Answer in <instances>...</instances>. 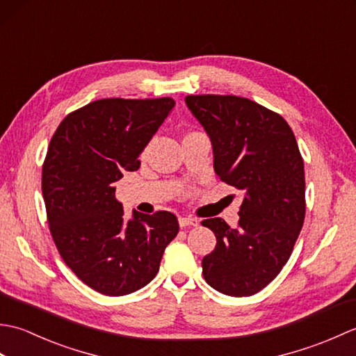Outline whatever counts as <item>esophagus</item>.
<instances>
[{"mask_svg": "<svg viewBox=\"0 0 356 356\" xmlns=\"http://www.w3.org/2000/svg\"><path fill=\"white\" fill-rule=\"evenodd\" d=\"M179 225L180 228H185V226H197L199 222L193 217H179Z\"/></svg>", "mask_w": 356, "mask_h": 356, "instance_id": "1", "label": "esophagus"}]
</instances>
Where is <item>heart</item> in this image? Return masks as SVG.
Here are the masks:
<instances>
[{
	"instance_id": "b5f03b06",
	"label": "heart",
	"mask_w": 356,
	"mask_h": 356,
	"mask_svg": "<svg viewBox=\"0 0 356 356\" xmlns=\"http://www.w3.org/2000/svg\"><path fill=\"white\" fill-rule=\"evenodd\" d=\"M143 154H145V153H143Z\"/></svg>"
}]
</instances>
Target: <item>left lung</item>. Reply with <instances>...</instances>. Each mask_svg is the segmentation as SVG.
I'll use <instances>...</instances> for the list:
<instances>
[{
	"label": "left lung",
	"mask_w": 356,
	"mask_h": 356,
	"mask_svg": "<svg viewBox=\"0 0 356 356\" xmlns=\"http://www.w3.org/2000/svg\"><path fill=\"white\" fill-rule=\"evenodd\" d=\"M185 101L213 142L217 176L245 194L236 229L220 217L202 222L217 238L202 260L203 278L218 292L249 297L280 274L300 236L303 157L289 124L260 104L234 95H190Z\"/></svg>",
	"instance_id": "left-lung-1"
}]
</instances>
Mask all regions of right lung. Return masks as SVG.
Wrapping results in <instances>:
<instances>
[{
    "label": "right lung",
    "instance_id": "add662e5",
    "mask_svg": "<svg viewBox=\"0 0 356 356\" xmlns=\"http://www.w3.org/2000/svg\"><path fill=\"white\" fill-rule=\"evenodd\" d=\"M171 97H107L69 113L42 163V197L51 238L81 282L110 297L156 277L177 217L133 211L127 220L115 184L138 171L142 149L174 107Z\"/></svg>",
    "mask_w": 356,
    "mask_h": 356
}]
</instances>
